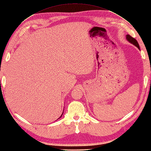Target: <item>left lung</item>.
Masks as SVG:
<instances>
[{"label":"left lung","instance_id":"obj_1","mask_svg":"<svg viewBox=\"0 0 151 151\" xmlns=\"http://www.w3.org/2000/svg\"><path fill=\"white\" fill-rule=\"evenodd\" d=\"M126 39H127V40L129 42H130V43H132V45L136 46L137 48H138V49H139V46L138 45V42H137V41L134 38H133L132 37H131L130 35H126Z\"/></svg>","mask_w":151,"mask_h":151}]
</instances>
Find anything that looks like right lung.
<instances>
[{"mask_svg":"<svg viewBox=\"0 0 151 151\" xmlns=\"http://www.w3.org/2000/svg\"><path fill=\"white\" fill-rule=\"evenodd\" d=\"M63 114H62V115H63ZM62 115H61V116H60V118H61V116H62Z\"/></svg>","mask_w":151,"mask_h":151,"instance_id":"1","label":"right lung"}]
</instances>
